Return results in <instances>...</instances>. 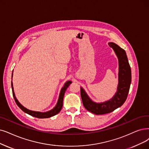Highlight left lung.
<instances>
[{"label": "left lung", "mask_w": 149, "mask_h": 149, "mask_svg": "<svg viewBox=\"0 0 149 149\" xmlns=\"http://www.w3.org/2000/svg\"><path fill=\"white\" fill-rule=\"evenodd\" d=\"M108 45L114 49L118 60V83L114 97L103 103L94 102L81 87L83 105L88 111L96 115L108 114L120 107L127 100L132 82V72L125 51L114 43Z\"/></svg>", "instance_id": "left-lung-1"}]
</instances>
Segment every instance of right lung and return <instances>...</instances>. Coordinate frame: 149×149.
<instances>
[{"label": "right lung", "mask_w": 149, "mask_h": 149, "mask_svg": "<svg viewBox=\"0 0 149 149\" xmlns=\"http://www.w3.org/2000/svg\"><path fill=\"white\" fill-rule=\"evenodd\" d=\"M13 77V73H12V76ZM71 81H68L67 82H66L65 83V84L63 86V87L62 88L60 94H59V97L58 99V102L57 103L56 106L54 107V108L52 109L47 111V112H38V111H31L27 108H26L25 107H24L17 100L15 97V94L14 92V89H13V82L11 81V88H12V92H13V96L14 97L15 101L16 103V104L18 106L19 108L24 112L27 113V114L31 115L33 117H37V118H49L51 117L54 116L56 114H57L58 113L60 112L62 109V106H63V97H64V94L65 91H66L67 88H68V87L71 84Z\"/></svg>", "instance_id": "obj_1"}]
</instances>
